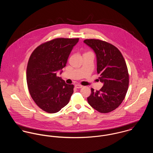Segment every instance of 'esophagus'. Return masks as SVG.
<instances>
[{
  "label": "esophagus",
  "mask_w": 153,
  "mask_h": 153,
  "mask_svg": "<svg viewBox=\"0 0 153 153\" xmlns=\"http://www.w3.org/2000/svg\"><path fill=\"white\" fill-rule=\"evenodd\" d=\"M75 87L76 88H81L83 87V86L81 85H80V84H76V85H75Z\"/></svg>",
  "instance_id": "esophagus-1"
}]
</instances>
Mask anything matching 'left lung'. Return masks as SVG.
<instances>
[{
  "instance_id": "obj_1",
  "label": "left lung",
  "mask_w": 153,
  "mask_h": 153,
  "mask_svg": "<svg viewBox=\"0 0 153 153\" xmlns=\"http://www.w3.org/2000/svg\"><path fill=\"white\" fill-rule=\"evenodd\" d=\"M84 42L95 52L97 72L103 87L87 98L88 104L101 113H108L118 108L126 95L129 85V74L125 59L119 49L112 44L96 39Z\"/></svg>"
}]
</instances>
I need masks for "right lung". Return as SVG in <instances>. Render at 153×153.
Here are the masks:
<instances>
[{
	"label": "right lung",
	"instance_id": "add662e5",
	"mask_svg": "<svg viewBox=\"0 0 153 153\" xmlns=\"http://www.w3.org/2000/svg\"><path fill=\"white\" fill-rule=\"evenodd\" d=\"M78 41L53 39L38 46L30 56L26 69L27 87L34 102L45 112L59 111L68 104L74 92V85L66 84L56 73L65 66Z\"/></svg>",
	"mask_w": 153,
	"mask_h": 153
}]
</instances>
